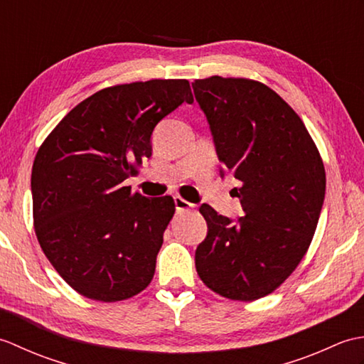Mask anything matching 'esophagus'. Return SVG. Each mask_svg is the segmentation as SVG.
Wrapping results in <instances>:
<instances>
[{"mask_svg": "<svg viewBox=\"0 0 364 364\" xmlns=\"http://www.w3.org/2000/svg\"><path fill=\"white\" fill-rule=\"evenodd\" d=\"M194 206H196L194 203L188 202V200H184V198L180 197V196L175 197V208H176V211H189V210H192V208H194Z\"/></svg>", "mask_w": 364, "mask_h": 364, "instance_id": "1", "label": "esophagus"}]
</instances>
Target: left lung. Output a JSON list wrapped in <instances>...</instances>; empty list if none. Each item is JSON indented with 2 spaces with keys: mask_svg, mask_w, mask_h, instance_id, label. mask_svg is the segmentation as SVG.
<instances>
[{
  "mask_svg": "<svg viewBox=\"0 0 364 364\" xmlns=\"http://www.w3.org/2000/svg\"><path fill=\"white\" fill-rule=\"evenodd\" d=\"M192 89L210 123L220 176L236 178L244 211L233 223L200 206L208 235L196 250L197 274L222 297L257 300L305 257L326 197V168L304 122L266 84L210 76Z\"/></svg>",
  "mask_w": 364,
  "mask_h": 364,
  "instance_id": "left-lung-1",
  "label": "left lung"
}]
</instances>
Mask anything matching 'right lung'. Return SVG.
Wrapping results in <instances>:
<instances>
[{"label":"right lung","mask_w":364,"mask_h":364,"mask_svg":"<svg viewBox=\"0 0 364 364\" xmlns=\"http://www.w3.org/2000/svg\"><path fill=\"white\" fill-rule=\"evenodd\" d=\"M188 80L106 87L68 112L38 149L33 218L45 257L81 296L119 301L150 284L172 197L146 198L123 181L151 156V133L181 103Z\"/></svg>","instance_id":"add662e5"}]
</instances>
